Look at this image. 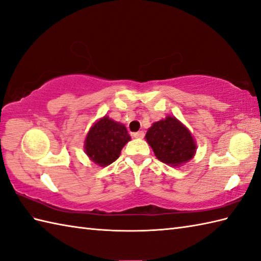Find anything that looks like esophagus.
<instances>
[{"mask_svg": "<svg viewBox=\"0 0 261 261\" xmlns=\"http://www.w3.org/2000/svg\"><path fill=\"white\" fill-rule=\"evenodd\" d=\"M132 136H134V138H137V139H142V138L145 137V132L138 131V132H135V134H132Z\"/></svg>", "mask_w": 261, "mask_h": 261, "instance_id": "obj_1", "label": "esophagus"}]
</instances>
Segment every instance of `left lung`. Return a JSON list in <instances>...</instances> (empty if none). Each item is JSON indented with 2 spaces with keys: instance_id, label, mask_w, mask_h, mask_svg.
<instances>
[{
  "instance_id": "8db88e82",
  "label": "left lung",
  "mask_w": 261,
  "mask_h": 261,
  "mask_svg": "<svg viewBox=\"0 0 261 261\" xmlns=\"http://www.w3.org/2000/svg\"><path fill=\"white\" fill-rule=\"evenodd\" d=\"M146 139L156 157L167 165L179 166L195 153L196 145L191 132L173 116L154 122Z\"/></svg>"
}]
</instances>
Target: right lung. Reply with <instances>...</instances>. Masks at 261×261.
I'll return each instance as SVG.
<instances>
[{
    "label": "right lung",
    "mask_w": 261,
    "mask_h": 261,
    "mask_svg": "<svg viewBox=\"0 0 261 261\" xmlns=\"http://www.w3.org/2000/svg\"><path fill=\"white\" fill-rule=\"evenodd\" d=\"M130 136L126 127L104 116L94 124L85 140V151L94 163L108 166L119 158Z\"/></svg>",
    "instance_id": "right-lung-1"
}]
</instances>
